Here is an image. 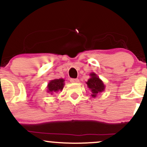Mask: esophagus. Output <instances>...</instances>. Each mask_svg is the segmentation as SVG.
Returning a JSON list of instances; mask_svg holds the SVG:
<instances>
[{"label":"esophagus","mask_w":147,"mask_h":147,"mask_svg":"<svg viewBox=\"0 0 147 147\" xmlns=\"http://www.w3.org/2000/svg\"><path fill=\"white\" fill-rule=\"evenodd\" d=\"M70 82H71V83H77V82H79V79H78L72 78V79H70Z\"/></svg>","instance_id":"34e87169"}]
</instances>
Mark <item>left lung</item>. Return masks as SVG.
<instances>
[{
  "label": "left lung",
  "mask_w": 147,
  "mask_h": 147,
  "mask_svg": "<svg viewBox=\"0 0 147 147\" xmlns=\"http://www.w3.org/2000/svg\"><path fill=\"white\" fill-rule=\"evenodd\" d=\"M90 77H91L88 80L86 84L92 92L91 96L92 97H95L98 92H101L104 90L105 86H104L102 81L96 75V74L91 73Z\"/></svg>",
  "instance_id": "left-lung-1"
}]
</instances>
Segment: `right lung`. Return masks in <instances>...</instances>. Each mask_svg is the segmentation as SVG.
Returning <instances> with one entry per match:
<instances>
[{"label":"right lung","instance_id":"add662e5","mask_svg":"<svg viewBox=\"0 0 147 147\" xmlns=\"http://www.w3.org/2000/svg\"><path fill=\"white\" fill-rule=\"evenodd\" d=\"M64 86V80L63 79H56L50 81L48 85V92L52 94L59 90H61Z\"/></svg>","mask_w":147,"mask_h":147}]
</instances>
